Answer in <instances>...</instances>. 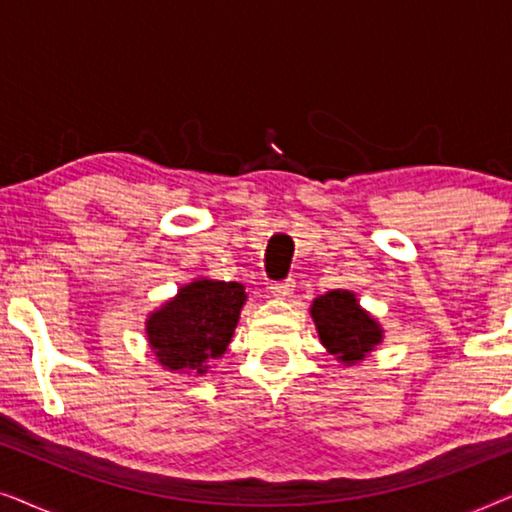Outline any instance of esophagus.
Returning a JSON list of instances; mask_svg holds the SVG:
<instances>
[{
  "label": "esophagus",
  "mask_w": 512,
  "mask_h": 512,
  "mask_svg": "<svg viewBox=\"0 0 512 512\" xmlns=\"http://www.w3.org/2000/svg\"><path fill=\"white\" fill-rule=\"evenodd\" d=\"M293 289H296V282H293V279H284V282L270 284V296L286 300V298H291Z\"/></svg>",
  "instance_id": "obj_1"
}]
</instances>
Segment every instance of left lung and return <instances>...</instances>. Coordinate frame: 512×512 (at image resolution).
<instances>
[{
    "label": "left lung",
    "instance_id": "left-lung-1",
    "mask_svg": "<svg viewBox=\"0 0 512 512\" xmlns=\"http://www.w3.org/2000/svg\"><path fill=\"white\" fill-rule=\"evenodd\" d=\"M310 317L321 345L342 366H356L382 345L384 328L366 307H361L354 291L333 289L314 298Z\"/></svg>",
    "mask_w": 512,
    "mask_h": 512
}]
</instances>
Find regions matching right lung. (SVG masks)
<instances>
[{
	"instance_id": "obj_1",
	"label": "right lung",
	"mask_w": 512,
	"mask_h": 512,
	"mask_svg": "<svg viewBox=\"0 0 512 512\" xmlns=\"http://www.w3.org/2000/svg\"><path fill=\"white\" fill-rule=\"evenodd\" d=\"M247 303L240 282L198 277L146 317V342L170 373L200 377L226 354Z\"/></svg>"
}]
</instances>
